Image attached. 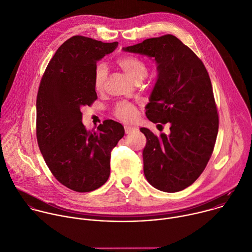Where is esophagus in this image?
Returning a JSON list of instances; mask_svg holds the SVG:
<instances>
[{
  "mask_svg": "<svg viewBox=\"0 0 252 252\" xmlns=\"http://www.w3.org/2000/svg\"><path fill=\"white\" fill-rule=\"evenodd\" d=\"M124 129H125V133H126V134H131V133L137 131V128L131 127V126H125Z\"/></svg>",
  "mask_w": 252,
  "mask_h": 252,
  "instance_id": "obj_1",
  "label": "esophagus"
}]
</instances>
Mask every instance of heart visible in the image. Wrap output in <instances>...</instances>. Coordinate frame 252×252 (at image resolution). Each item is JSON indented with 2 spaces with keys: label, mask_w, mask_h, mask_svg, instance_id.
Segmentation results:
<instances>
[{
  "label": "heart",
  "mask_w": 252,
  "mask_h": 252,
  "mask_svg": "<svg viewBox=\"0 0 252 252\" xmlns=\"http://www.w3.org/2000/svg\"><path fill=\"white\" fill-rule=\"evenodd\" d=\"M118 66L136 83H140L143 81L148 75V67L147 64L133 56H126L118 59ZM107 78V68L104 64H98L94 73V86L97 92L102 91L105 81ZM113 115L126 123L133 122L138 117V110L135 104L129 101H120L118 102L114 109Z\"/></svg>",
  "instance_id": "obj_1"
}]
</instances>
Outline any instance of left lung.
I'll return each instance as SVG.
<instances>
[{
  "label": "left lung",
  "instance_id": "obj_1",
  "mask_svg": "<svg viewBox=\"0 0 252 252\" xmlns=\"http://www.w3.org/2000/svg\"><path fill=\"white\" fill-rule=\"evenodd\" d=\"M123 51L155 59L158 79L146 115L153 123L170 124L168 136L140 129L147 138L145 176L160 191H181L205 169L218 135L219 116L209 74L196 54L171 34L146 39Z\"/></svg>",
  "mask_w": 252,
  "mask_h": 252
}]
</instances>
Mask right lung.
<instances>
[{
	"mask_svg": "<svg viewBox=\"0 0 252 252\" xmlns=\"http://www.w3.org/2000/svg\"><path fill=\"white\" fill-rule=\"evenodd\" d=\"M117 46L118 42L73 36L58 48L39 85L38 147L55 178L77 192L94 191L107 181L111 151L125 133L113 120H105L96 131H88L82 122V107L97 98L94 86L96 62Z\"/></svg>",
	"mask_w": 252,
	"mask_h": 252,
	"instance_id": "obj_1",
	"label": "right lung"
}]
</instances>
